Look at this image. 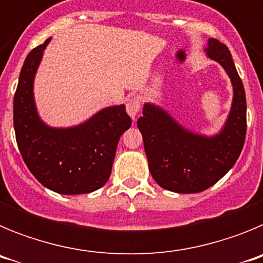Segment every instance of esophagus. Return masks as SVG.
<instances>
[{"label": "esophagus", "mask_w": 263, "mask_h": 263, "mask_svg": "<svg viewBox=\"0 0 263 263\" xmlns=\"http://www.w3.org/2000/svg\"><path fill=\"white\" fill-rule=\"evenodd\" d=\"M139 109H141V101H139V97L134 96V97H132V99L127 100L126 111L130 117L136 118L137 115H138Z\"/></svg>", "instance_id": "obj_1"}]
</instances>
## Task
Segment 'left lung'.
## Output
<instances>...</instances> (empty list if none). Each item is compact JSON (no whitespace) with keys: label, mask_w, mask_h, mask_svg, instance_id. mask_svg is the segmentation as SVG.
<instances>
[{"label":"left lung","mask_w":263,"mask_h":263,"mask_svg":"<svg viewBox=\"0 0 263 263\" xmlns=\"http://www.w3.org/2000/svg\"><path fill=\"white\" fill-rule=\"evenodd\" d=\"M205 51L221 64L233 85L224 129L215 137L195 134L153 104H145L143 116L137 121L153 178L162 188L178 194H196L217 183L234 166L245 142V89L231 52L215 38L208 39Z\"/></svg>","instance_id":"left-lung-1"}]
</instances>
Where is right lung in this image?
I'll return each instance as SVG.
<instances>
[{
  "mask_svg": "<svg viewBox=\"0 0 263 263\" xmlns=\"http://www.w3.org/2000/svg\"><path fill=\"white\" fill-rule=\"evenodd\" d=\"M50 38L27 55L14 95L15 139L27 168L45 187L62 195L89 194L108 182L118 141L132 120L125 105L100 110L84 124L67 129L42 122L32 84Z\"/></svg>",
  "mask_w": 263,
  "mask_h": 263,
  "instance_id": "right-lung-1",
  "label": "right lung"
}]
</instances>
